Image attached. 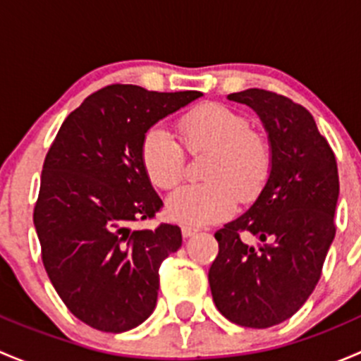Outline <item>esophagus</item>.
Segmentation results:
<instances>
[{"label": "esophagus", "mask_w": 361, "mask_h": 361, "mask_svg": "<svg viewBox=\"0 0 361 361\" xmlns=\"http://www.w3.org/2000/svg\"><path fill=\"white\" fill-rule=\"evenodd\" d=\"M181 234H183V238H190V235L197 234V228L190 227V225H183L181 227Z\"/></svg>", "instance_id": "esophagus-1"}]
</instances>
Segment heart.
I'll return each mask as SVG.
<instances>
[{
	"mask_svg": "<svg viewBox=\"0 0 361 361\" xmlns=\"http://www.w3.org/2000/svg\"><path fill=\"white\" fill-rule=\"evenodd\" d=\"M192 154L209 152L202 166L207 181L185 185L167 199V213L190 225L211 224L227 216L235 199L251 201L271 173V147L250 120L224 104H201L178 122ZM141 162L155 187L174 188L185 173V154L167 130L152 127L141 141Z\"/></svg>",
	"mask_w": 361,
	"mask_h": 361,
	"instance_id": "obj_1",
	"label": "heart"
}]
</instances>
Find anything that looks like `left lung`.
<instances>
[{
	"label": "left lung",
	"instance_id": "left-lung-1",
	"mask_svg": "<svg viewBox=\"0 0 361 361\" xmlns=\"http://www.w3.org/2000/svg\"><path fill=\"white\" fill-rule=\"evenodd\" d=\"M228 99L262 120L272 164L248 211L214 234L220 250L207 278L225 318L269 329L292 318L318 285L336 238L337 162L311 113L288 97L248 89Z\"/></svg>",
	"mask_w": 361,
	"mask_h": 361
}]
</instances>
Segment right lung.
<instances>
[{"label": "right lung", "instance_id": "add662e5", "mask_svg": "<svg viewBox=\"0 0 361 361\" xmlns=\"http://www.w3.org/2000/svg\"><path fill=\"white\" fill-rule=\"evenodd\" d=\"M201 96L108 85L69 113L47 154L32 214L42 260L66 307L92 329L127 332L154 312L159 267L180 250L181 231L130 228L162 206L141 141Z\"/></svg>", "mask_w": 361, "mask_h": 361}]
</instances>
